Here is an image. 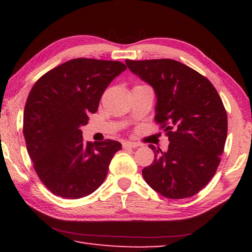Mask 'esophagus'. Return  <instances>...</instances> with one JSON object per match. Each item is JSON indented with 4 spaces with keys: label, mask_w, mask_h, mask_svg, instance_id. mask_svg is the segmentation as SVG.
<instances>
[{
    "label": "esophagus",
    "mask_w": 252,
    "mask_h": 252,
    "mask_svg": "<svg viewBox=\"0 0 252 252\" xmlns=\"http://www.w3.org/2000/svg\"><path fill=\"white\" fill-rule=\"evenodd\" d=\"M136 147H139V144L135 142H131V141L123 142V148H136Z\"/></svg>",
    "instance_id": "34e87169"
}]
</instances>
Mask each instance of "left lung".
I'll use <instances>...</instances> for the list:
<instances>
[{
  "mask_svg": "<svg viewBox=\"0 0 252 252\" xmlns=\"http://www.w3.org/2000/svg\"><path fill=\"white\" fill-rule=\"evenodd\" d=\"M126 63L155 90V120L170 141L165 152L149 146L155 161L142 170L144 180L165 198L192 197L208 185L220 163L228 132L222 101L210 81L176 60Z\"/></svg>",
  "mask_w": 252,
  "mask_h": 252,
  "instance_id": "8db88e82",
  "label": "left lung"
}]
</instances>
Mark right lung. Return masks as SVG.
<instances>
[{"mask_svg": "<svg viewBox=\"0 0 252 252\" xmlns=\"http://www.w3.org/2000/svg\"><path fill=\"white\" fill-rule=\"evenodd\" d=\"M126 70L118 61L79 58L54 67L33 85L23 133L34 170L55 195L87 197L104 181L121 143L84 142L80 127L96 112L108 85Z\"/></svg>", "mask_w": 252, "mask_h": 252, "instance_id": "obj_1", "label": "right lung"}]
</instances>
